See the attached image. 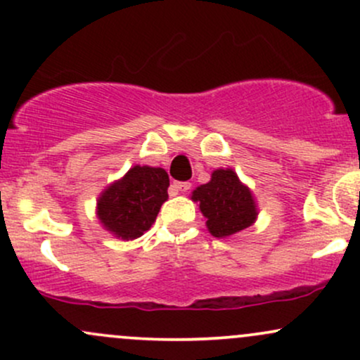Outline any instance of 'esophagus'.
<instances>
[{
    "label": "esophagus",
    "instance_id": "esophagus-1",
    "mask_svg": "<svg viewBox=\"0 0 360 360\" xmlns=\"http://www.w3.org/2000/svg\"><path fill=\"white\" fill-rule=\"evenodd\" d=\"M172 188H174L176 191H188V189L191 188V183H186V181H174V183H172Z\"/></svg>",
    "mask_w": 360,
    "mask_h": 360
}]
</instances>
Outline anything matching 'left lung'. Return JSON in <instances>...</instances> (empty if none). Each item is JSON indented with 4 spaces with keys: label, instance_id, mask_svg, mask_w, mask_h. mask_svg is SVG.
Instances as JSON below:
<instances>
[{
    "label": "left lung",
    "instance_id": "1",
    "mask_svg": "<svg viewBox=\"0 0 360 360\" xmlns=\"http://www.w3.org/2000/svg\"><path fill=\"white\" fill-rule=\"evenodd\" d=\"M193 201L200 203L206 226L213 237L226 238L249 229L257 218L254 196L232 169H217L212 181L198 186Z\"/></svg>",
    "mask_w": 360,
    "mask_h": 360
}]
</instances>
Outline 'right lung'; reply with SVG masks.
<instances>
[{
	"label": "right lung",
	"instance_id": "obj_1",
	"mask_svg": "<svg viewBox=\"0 0 360 360\" xmlns=\"http://www.w3.org/2000/svg\"><path fill=\"white\" fill-rule=\"evenodd\" d=\"M169 176L164 169L134 166L98 200V218L108 232L123 240L142 237L167 200Z\"/></svg>",
	"mask_w": 360,
	"mask_h": 360
}]
</instances>
